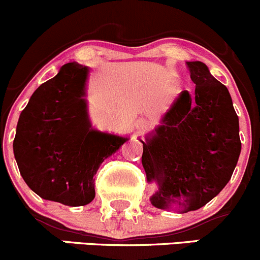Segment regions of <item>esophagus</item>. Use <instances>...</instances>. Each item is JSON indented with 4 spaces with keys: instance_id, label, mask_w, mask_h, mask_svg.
<instances>
[{
    "instance_id": "34e87169",
    "label": "esophagus",
    "mask_w": 260,
    "mask_h": 260,
    "mask_svg": "<svg viewBox=\"0 0 260 260\" xmlns=\"http://www.w3.org/2000/svg\"><path fill=\"white\" fill-rule=\"evenodd\" d=\"M147 124H148V123H147V119H145V118H138L135 122V128L138 131H143L147 128Z\"/></svg>"
}]
</instances>
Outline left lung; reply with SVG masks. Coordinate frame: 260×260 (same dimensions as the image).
<instances>
[{
    "instance_id": "obj_1",
    "label": "left lung",
    "mask_w": 260,
    "mask_h": 260,
    "mask_svg": "<svg viewBox=\"0 0 260 260\" xmlns=\"http://www.w3.org/2000/svg\"><path fill=\"white\" fill-rule=\"evenodd\" d=\"M195 94L181 91L161 125L143 142L147 181L158 190L154 208H203L225 187L238 164L239 118L224 84L201 61H187Z\"/></svg>"
}]
</instances>
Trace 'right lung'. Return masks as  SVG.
I'll return each mask as SVG.
<instances>
[{"mask_svg":"<svg viewBox=\"0 0 260 260\" xmlns=\"http://www.w3.org/2000/svg\"><path fill=\"white\" fill-rule=\"evenodd\" d=\"M88 75V67L62 65L34 91L14 140L15 158L28 187L68 206L93 201L99 166L128 141L91 128L84 99Z\"/></svg>","mask_w":260,"mask_h":260,"instance_id":"obj_1","label":"right lung"}]
</instances>
